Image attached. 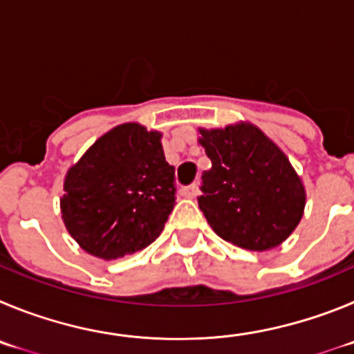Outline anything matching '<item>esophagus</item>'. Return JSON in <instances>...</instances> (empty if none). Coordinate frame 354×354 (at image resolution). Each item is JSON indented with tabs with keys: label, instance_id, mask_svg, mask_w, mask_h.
I'll use <instances>...</instances> for the list:
<instances>
[{
	"label": "esophagus",
	"instance_id": "1",
	"mask_svg": "<svg viewBox=\"0 0 354 354\" xmlns=\"http://www.w3.org/2000/svg\"><path fill=\"white\" fill-rule=\"evenodd\" d=\"M180 194L183 197H189V199H194V197H196L197 194H199V189H197V183L187 185V187H181Z\"/></svg>",
	"mask_w": 354,
	"mask_h": 354
}]
</instances>
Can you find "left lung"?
I'll return each instance as SVG.
<instances>
[{
    "instance_id": "1",
    "label": "left lung",
    "mask_w": 354,
    "mask_h": 354,
    "mask_svg": "<svg viewBox=\"0 0 354 354\" xmlns=\"http://www.w3.org/2000/svg\"><path fill=\"white\" fill-rule=\"evenodd\" d=\"M212 160L197 197L213 231L247 250H268L295 231L305 208L301 180L288 157L252 125L199 130Z\"/></svg>"
}]
</instances>
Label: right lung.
<instances>
[{
    "label": "right lung",
    "mask_w": 354,
    "mask_h": 354,
    "mask_svg": "<svg viewBox=\"0 0 354 354\" xmlns=\"http://www.w3.org/2000/svg\"><path fill=\"white\" fill-rule=\"evenodd\" d=\"M160 133L125 123L91 146L65 178L62 216L91 256L118 259L160 236L176 201Z\"/></svg>",
    "instance_id": "add662e5"
}]
</instances>
